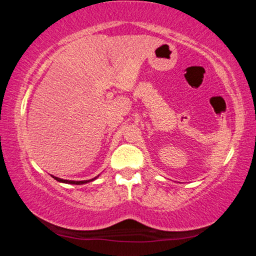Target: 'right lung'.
<instances>
[{
	"mask_svg": "<svg viewBox=\"0 0 256 256\" xmlns=\"http://www.w3.org/2000/svg\"><path fill=\"white\" fill-rule=\"evenodd\" d=\"M99 176V175H98ZM98 176L94 177V178H92V180H62L60 178V177H56V176H53L52 175V177H53L54 180H56L58 182H60V183H66V184H73V185H82V184H86L89 183V182H92L97 178Z\"/></svg>",
	"mask_w": 256,
	"mask_h": 256,
	"instance_id": "add662e5",
	"label": "right lung"
}]
</instances>
